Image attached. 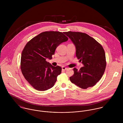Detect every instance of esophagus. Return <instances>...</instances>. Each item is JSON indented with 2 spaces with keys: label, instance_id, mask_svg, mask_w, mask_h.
<instances>
[{
  "label": "esophagus",
  "instance_id": "obj_1",
  "mask_svg": "<svg viewBox=\"0 0 123 123\" xmlns=\"http://www.w3.org/2000/svg\"><path fill=\"white\" fill-rule=\"evenodd\" d=\"M67 69H68V68H66V67H64V66H62V70H67Z\"/></svg>",
  "mask_w": 123,
  "mask_h": 123
}]
</instances>
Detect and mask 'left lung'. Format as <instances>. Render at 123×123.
Returning a JSON list of instances; mask_svg holds the SVG:
<instances>
[{
    "instance_id": "left-lung-1",
    "label": "left lung",
    "mask_w": 123,
    "mask_h": 123,
    "mask_svg": "<svg viewBox=\"0 0 123 123\" xmlns=\"http://www.w3.org/2000/svg\"><path fill=\"white\" fill-rule=\"evenodd\" d=\"M75 45L76 57L84 67L73 69L70 81L83 89L92 87L102 78L106 67L105 51L96 40L83 33L65 32Z\"/></svg>"
}]
</instances>
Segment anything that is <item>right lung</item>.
<instances>
[{
	"instance_id": "obj_1",
	"label": "right lung",
	"mask_w": 123,
	"mask_h": 123,
	"mask_svg": "<svg viewBox=\"0 0 123 123\" xmlns=\"http://www.w3.org/2000/svg\"><path fill=\"white\" fill-rule=\"evenodd\" d=\"M57 31L41 33L29 41L24 47L21 58V69L25 80L35 89L44 91L54 85L60 66H53L46 62L51 60L56 48L68 38Z\"/></svg>"
}]
</instances>
